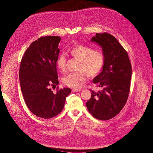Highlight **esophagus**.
<instances>
[{"instance_id":"obj_1","label":"esophagus","mask_w":153,"mask_h":153,"mask_svg":"<svg viewBox=\"0 0 153 153\" xmlns=\"http://www.w3.org/2000/svg\"><path fill=\"white\" fill-rule=\"evenodd\" d=\"M81 90L80 88H73V92H77V91H80Z\"/></svg>"}]
</instances>
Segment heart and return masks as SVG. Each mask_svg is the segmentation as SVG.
Wrapping results in <instances>:
<instances>
[{
  "mask_svg": "<svg viewBox=\"0 0 153 153\" xmlns=\"http://www.w3.org/2000/svg\"><path fill=\"white\" fill-rule=\"evenodd\" d=\"M74 59L80 61L77 73H69L63 78V82L67 86L74 88L82 87L85 82L87 76L96 77L103 69L105 63V55L100 49H94L85 45H77L69 51ZM66 57L64 53L58 55L56 66L61 72H64L66 68Z\"/></svg>",
  "mask_w": 153,
  "mask_h": 153,
  "instance_id": "b5f03b06",
  "label": "heart"
}]
</instances>
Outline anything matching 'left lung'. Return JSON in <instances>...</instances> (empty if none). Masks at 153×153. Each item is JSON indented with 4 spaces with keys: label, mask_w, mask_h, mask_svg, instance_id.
<instances>
[{
    "label": "left lung",
    "mask_w": 153,
    "mask_h": 153,
    "mask_svg": "<svg viewBox=\"0 0 153 153\" xmlns=\"http://www.w3.org/2000/svg\"><path fill=\"white\" fill-rule=\"evenodd\" d=\"M91 41L102 47L105 63L93 82L101 88L90 90L86 103L89 113L96 119L106 120L117 115L125 106L130 92L131 65L126 50L110 34H96Z\"/></svg>",
    "instance_id": "left-lung-1"
}]
</instances>
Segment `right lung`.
<instances>
[{
  "label": "right lung",
  "mask_w": 153,
  "mask_h": 153,
  "mask_svg": "<svg viewBox=\"0 0 153 153\" xmlns=\"http://www.w3.org/2000/svg\"><path fill=\"white\" fill-rule=\"evenodd\" d=\"M59 36H44L27 48L20 63L19 76L24 100L27 108L37 117L50 119L63 110L69 88L57 90L56 59L59 53Z\"/></svg>",
  "instance_id": "obj_1"
}]
</instances>
